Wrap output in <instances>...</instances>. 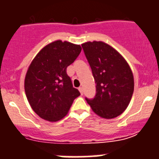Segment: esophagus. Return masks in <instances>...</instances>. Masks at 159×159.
<instances>
[{
    "label": "esophagus",
    "mask_w": 159,
    "mask_h": 159,
    "mask_svg": "<svg viewBox=\"0 0 159 159\" xmlns=\"http://www.w3.org/2000/svg\"><path fill=\"white\" fill-rule=\"evenodd\" d=\"M78 90H79L80 93H81V95H82L83 93H84V91H83V88H81V87H80V88H78Z\"/></svg>",
    "instance_id": "34e87169"
}]
</instances>
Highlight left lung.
I'll use <instances>...</instances> for the list:
<instances>
[{"label": "left lung", "mask_w": 159, "mask_h": 159, "mask_svg": "<svg viewBox=\"0 0 159 159\" xmlns=\"http://www.w3.org/2000/svg\"><path fill=\"white\" fill-rule=\"evenodd\" d=\"M81 46L96 83L94 98L86 101L101 117H116L131 101L134 91L133 71L126 59L110 45L93 41Z\"/></svg>", "instance_id": "left-lung-1"}]
</instances>
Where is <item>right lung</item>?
I'll use <instances>...</instances> for the list:
<instances>
[{"label": "right lung", "instance_id": "add662e5", "mask_svg": "<svg viewBox=\"0 0 159 159\" xmlns=\"http://www.w3.org/2000/svg\"><path fill=\"white\" fill-rule=\"evenodd\" d=\"M81 51L80 45L56 40L40 50L30 65L25 93L32 109L42 119L49 122L62 119L80 95L66 69Z\"/></svg>", "mask_w": 159, "mask_h": 159}]
</instances>
